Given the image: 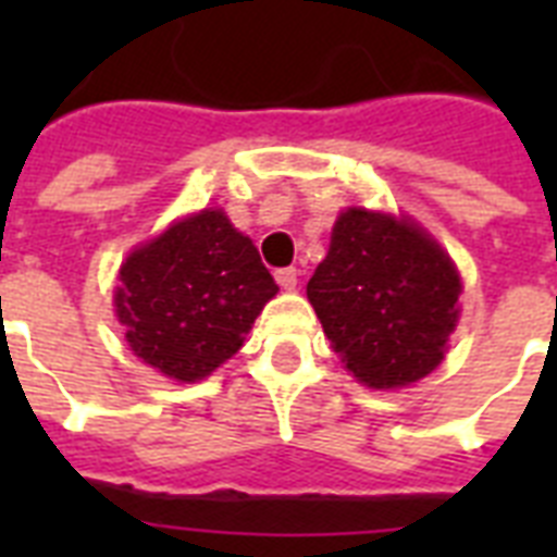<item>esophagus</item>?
<instances>
[{"label": "esophagus", "instance_id": "esophagus-1", "mask_svg": "<svg viewBox=\"0 0 557 557\" xmlns=\"http://www.w3.org/2000/svg\"><path fill=\"white\" fill-rule=\"evenodd\" d=\"M274 277H277L280 288H286V292H295V288H297V277H300V271H297V269H280L277 274H274Z\"/></svg>", "mask_w": 557, "mask_h": 557}]
</instances>
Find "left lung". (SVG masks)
<instances>
[{"mask_svg": "<svg viewBox=\"0 0 557 557\" xmlns=\"http://www.w3.org/2000/svg\"><path fill=\"white\" fill-rule=\"evenodd\" d=\"M459 274L410 219L344 210L306 295L361 384L407 387L442 364L459 321Z\"/></svg>", "mask_w": 557, "mask_h": 557, "instance_id": "obj_1", "label": "left lung"}]
</instances>
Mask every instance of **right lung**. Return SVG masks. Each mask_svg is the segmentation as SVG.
<instances>
[{
    "label": "right lung",
    "mask_w": 557,
    "mask_h": 557,
    "mask_svg": "<svg viewBox=\"0 0 557 557\" xmlns=\"http://www.w3.org/2000/svg\"><path fill=\"white\" fill-rule=\"evenodd\" d=\"M277 295L248 236L205 208L135 248L121 265L115 314L144 364L199 381L225 364Z\"/></svg>",
    "instance_id": "add662e5"
}]
</instances>
